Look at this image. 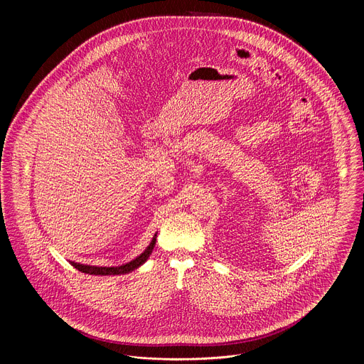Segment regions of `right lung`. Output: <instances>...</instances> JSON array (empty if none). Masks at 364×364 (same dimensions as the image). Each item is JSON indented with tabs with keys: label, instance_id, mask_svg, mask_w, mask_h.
<instances>
[{
	"label": "right lung",
	"instance_id": "obj_1",
	"mask_svg": "<svg viewBox=\"0 0 364 364\" xmlns=\"http://www.w3.org/2000/svg\"><path fill=\"white\" fill-rule=\"evenodd\" d=\"M155 240H157V235H154L151 243L139 256H136L134 261H131L125 265H121V267H92V265H83V264H77V262H70V264L77 271H80L83 274H89V275H124V274L135 271L136 268H139L142 264L146 262V259L149 257V255L155 246Z\"/></svg>",
	"mask_w": 364,
	"mask_h": 364
}]
</instances>
